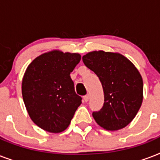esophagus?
Listing matches in <instances>:
<instances>
[{
    "label": "esophagus",
    "mask_w": 160,
    "mask_h": 160,
    "mask_svg": "<svg viewBox=\"0 0 160 160\" xmlns=\"http://www.w3.org/2000/svg\"><path fill=\"white\" fill-rule=\"evenodd\" d=\"M89 99H90V95H89L84 96V100H85V102H87L88 100H89Z\"/></svg>",
    "instance_id": "obj_1"
}]
</instances>
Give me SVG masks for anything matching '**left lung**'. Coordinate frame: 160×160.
Listing matches in <instances>:
<instances>
[{
  "label": "left lung",
  "mask_w": 160,
  "mask_h": 160,
  "mask_svg": "<svg viewBox=\"0 0 160 160\" xmlns=\"http://www.w3.org/2000/svg\"><path fill=\"white\" fill-rule=\"evenodd\" d=\"M100 79L105 102L93 117L100 127L114 131L127 126L143 102V79L133 63L117 52L95 51L82 57Z\"/></svg>",
  "instance_id": "left-lung-1"
}]
</instances>
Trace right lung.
<instances>
[{"instance_id":"right-lung-1","label":"right lung","mask_w":160,"mask_h":160,"mask_svg":"<svg viewBox=\"0 0 160 160\" xmlns=\"http://www.w3.org/2000/svg\"><path fill=\"white\" fill-rule=\"evenodd\" d=\"M80 59V54L54 50L37 56L26 68L22 97L29 116L41 129L56 134L70 125L82 100L70 75Z\"/></svg>"}]
</instances>
